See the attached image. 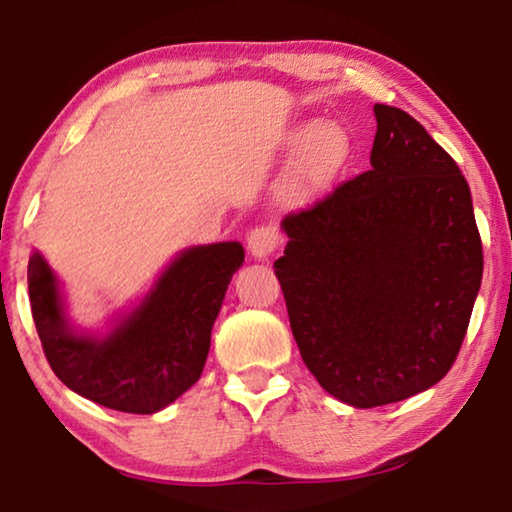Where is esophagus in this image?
I'll use <instances>...</instances> for the list:
<instances>
[{"label":"esophagus","mask_w":512,"mask_h":512,"mask_svg":"<svg viewBox=\"0 0 512 512\" xmlns=\"http://www.w3.org/2000/svg\"><path fill=\"white\" fill-rule=\"evenodd\" d=\"M278 248V234L273 227H255V230H250L248 234V250L253 253L255 257H269L273 250Z\"/></svg>","instance_id":"obj_1"}]
</instances>
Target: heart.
<instances>
[{"label":"heart","instance_id":"1","mask_svg":"<svg viewBox=\"0 0 512 512\" xmlns=\"http://www.w3.org/2000/svg\"><path fill=\"white\" fill-rule=\"evenodd\" d=\"M294 147H303L287 179L292 200L319 193L338 177L349 156V140L338 126L305 124L292 137Z\"/></svg>","mask_w":512,"mask_h":512}]
</instances>
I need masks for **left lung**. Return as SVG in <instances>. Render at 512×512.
<instances>
[{
  "label": "left lung",
  "mask_w": 512,
  "mask_h": 512,
  "mask_svg": "<svg viewBox=\"0 0 512 512\" xmlns=\"http://www.w3.org/2000/svg\"><path fill=\"white\" fill-rule=\"evenodd\" d=\"M370 170L289 213L273 269L303 363L358 409L446 377L483 278L467 179L404 110L375 105Z\"/></svg>",
  "instance_id": "left-lung-1"
}]
</instances>
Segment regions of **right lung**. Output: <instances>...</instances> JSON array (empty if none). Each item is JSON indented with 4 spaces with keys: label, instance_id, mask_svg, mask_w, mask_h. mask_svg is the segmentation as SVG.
<instances>
[{
    "label": "right lung",
    "instance_id": "right-lung-1",
    "mask_svg": "<svg viewBox=\"0 0 512 512\" xmlns=\"http://www.w3.org/2000/svg\"><path fill=\"white\" fill-rule=\"evenodd\" d=\"M243 264L236 241L179 253L142 303L105 335L75 333L57 276L29 257L32 317L50 368L82 398L126 414H156L200 379L227 285Z\"/></svg>",
    "mask_w": 512,
    "mask_h": 512
}]
</instances>
